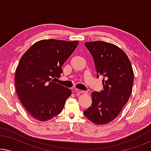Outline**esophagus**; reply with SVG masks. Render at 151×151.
I'll use <instances>...</instances> for the list:
<instances>
[{
    "label": "esophagus",
    "instance_id": "obj_1",
    "mask_svg": "<svg viewBox=\"0 0 151 151\" xmlns=\"http://www.w3.org/2000/svg\"><path fill=\"white\" fill-rule=\"evenodd\" d=\"M75 92L77 94H87V92L86 91H81L80 89H78V88H76L75 90Z\"/></svg>",
    "mask_w": 151,
    "mask_h": 151
}]
</instances>
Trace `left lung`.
Wrapping results in <instances>:
<instances>
[{
    "label": "left lung",
    "instance_id": "obj_1",
    "mask_svg": "<svg viewBox=\"0 0 151 151\" xmlns=\"http://www.w3.org/2000/svg\"><path fill=\"white\" fill-rule=\"evenodd\" d=\"M84 45L93 58L97 78L103 77V90L92 93V104L84 114L96 124H106L118 116L129 100L133 70L127 55L115 45L104 41Z\"/></svg>",
    "mask_w": 151,
    "mask_h": 151
}]
</instances>
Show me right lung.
<instances>
[{"label":"right lung","mask_w":151,"mask_h":151,"mask_svg":"<svg viewBox=\"0 0 151 151\" xmlns=\"http://www.w3.org/2000/svg\"><path fill=\"white\" fill-rule=\"evenodd\" d=\"M78 41L55 39L35 42L22 55L15 74L16 93L22 106L37 120L45 122L63 111L71 90L56 83L62 66Z\"/></svg>","instance_id":"obj_1"}]
</instances>
